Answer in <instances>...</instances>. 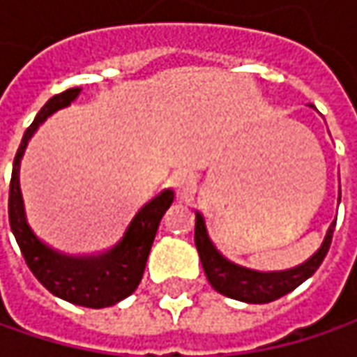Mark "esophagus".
Masks as SVG:
<instances>
[{
    "label": "esophagus",
    "mask_w": 357,
    "mask_h": 357,
    "mask_svg": "<svg viewBox=\"0 0 357 357\" xmlns=\"http://www.w3.org/2000/svg\"><path fill=\"white\" fill-rule=\"evenodd\" d=\"M176 186H178V188H185V181H183V183H176Z\"/></svg>",
    "instance_id": "34e87169"
}]
</instances>
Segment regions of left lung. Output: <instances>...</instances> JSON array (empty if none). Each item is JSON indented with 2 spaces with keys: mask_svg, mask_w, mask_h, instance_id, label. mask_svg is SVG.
<instances>
[{
  "mask_svg": "<svg viewBox=\"0 0 357 357\" xmlns=\"http://www.w3.org/2000/svg\"><path fill=\"white\" fill-rule=\"evenodd\" d=\"M337 202H340V197H337ZM334 228H336V220L328 228L318 252L312 254L304 264L290 268V270H282V272H258V270L238 266V264L227 260L216 250L213 240L208 238L204 218L200 213H197L195 244L199 250L204 274H206V278L216 292L228 296L232 300L246 302V304H268V302H274L282 296L290 294L292 290H296L302 282L308 280L310 276L320 268L322 260L328 254V248H330Z\"/></svg>",
  "mask_w": 357,
  "mask_h": 357,
  "instance_id": "obj_1",
  "label": "left lung"
}]
</instances>
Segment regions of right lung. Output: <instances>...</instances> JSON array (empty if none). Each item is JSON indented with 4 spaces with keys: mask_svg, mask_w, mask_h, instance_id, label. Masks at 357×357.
Returning <instances> with one entry per match:
<instances>
[{
    "mask_svg": "<svg viewBox=\"0 0 357 357\" xmlns=\"http://www.w3.org/2000/svg\"><path fill=\"white\" fill-rule=\"evenodd\" d=\"M81 89H67L61 95L51 97L41 107L35 121L25 130L17 155L13 158L11 185H9V225L20 244L21 254L33 276L49 292L85 308H109L130 296L143 278L146 258L157 234L162 214L174 200L172 190H162L158 197L149 200L132 216L123 238L107 252L93 256L65 254L39 238L29 227L23 197L20 188V167L27 143L53 113L61 111L75 101Z\"/></svg>",
    "mask_w": 357,
    "mask_h": 357,
    "instance_id": "1",
    "label": "right lung"
}]
</instances>
